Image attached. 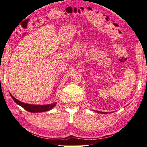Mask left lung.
<instances>
[{
	"label": "left lung",
	"instance_id": "8db88e82",
	"mask_svg": "<svg viewBox=\"0 0 147 147\" xmlns=\"http://www.w3.org/2000/svg\"><path fill=\"white\" fill-rule=\"evenodd\" d=\"M96 113H101V114H105V115H106V114H108V113H107V112H101V111H95Z\"/></svg>",
	"mask_w": 147,
	"mask_h": 147
}]
</instances>
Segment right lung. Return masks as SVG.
Wrapping results in <instances>:
<instances>
[{"mask_svg":"<svg viewBox=\"0 0 147 147\" xmlns=\"http://www.w3.org/2000/svg\"><path fill=\"white\" fill-rule=\"evenodd\" d=\"M10 96L11 98L13 99L16 103L19 105L20 106L23 107V109L25 110L31 112V113H42V112H45L50 111L51 109H53V107L55 106L57 103H53L52 104H48V105H32V104H27L25 103H23V102L19 101L17 99H16L13 95H11V94Z\"/></svg>","mask_w":147,"mask_h":147,"instance_id":"right-lung-1","label":"right lung"}]
</instances>
